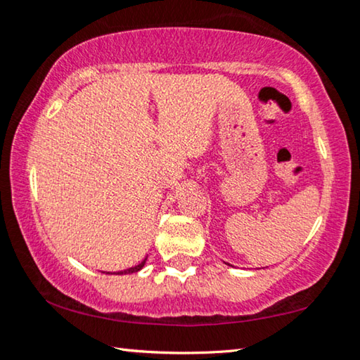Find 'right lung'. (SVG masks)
Masks as SVG:
<instances>
[{
	"instance_id": "right-lung-1",
	"label": "right lung",
	"mask_w": 360,
	"mask_h": 360,
	"mask_svg": "<svg viewBox=\"0 0 360 360\" xmlns=\"http://www.w3.org/2000/svg\"><path fill=\"white\" fill-rule=\"evenodd\" d=\"M146 259H148V257H146ZM146 259H144L139 265H136V266H131V268H129V270L117 271V273H115V275H129V273H136V271H139V270H141V268L144 266V264H146Z\"/></svg>"
}]
</instances>
